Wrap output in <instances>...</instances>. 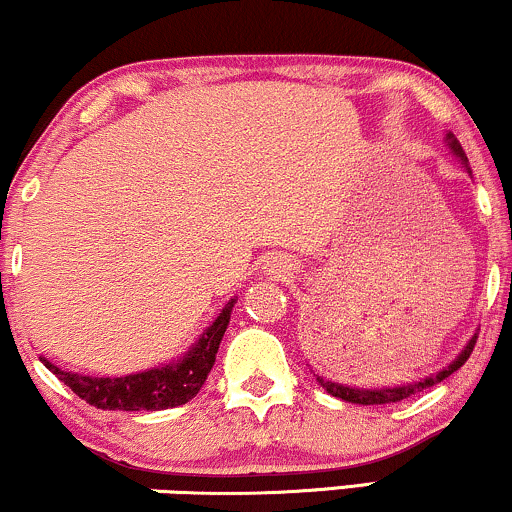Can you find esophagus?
<instances>
[{
  "mask_svg": "<svg viewBox=\"0 0 512 512\" xmlns=\"http://www.w3.org/2000/svg\"><path fill=\"white\" fill-rule=\"evenodd\" d=\"M294 270H297L294 268V261L287 256H275L268 261V273L273 275V278H290Z\"/></svg>",
  "mask_w": 512,
  "mask_h": 512,
  "instance_id": "1",
  "label": "esophagus"
}]
</instances>
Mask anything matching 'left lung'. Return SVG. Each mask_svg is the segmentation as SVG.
Here are the masks:
<instances>
[{
	"label": "left lung",
	"mask_w": 512,
	"mask_h": 512,
	"mask_svg": "<svg viewBox=\"0 0 512 512\" xmlns=\"http://www.w3.org/2000/svg\"><path fill=\"white\" fill-rule=\"evenodd\" d=\"M446 143L450 148V153L455 155V158L462 160V165H465V170L472 174L470 165H467V158H465V150H462V146L458 143V138H455L453 134H446ZM474 342H477V333L472 335L470 342H467L465 347H462V352L458 354V357L453 359L448 366H443L441 371H436V374L426 376V378H419V381L414 383H405V386H381V388H354V386H345V383H335V381H328V378L323 376H316V381L321 383L323 390L326 393L333 395V398H340L345 402H352V405H388V402H400L405 398H410V395H417L422 393V390L436 386V383H441L443 378H448L450 374H455V371L460 369L462 364L470 359V354L474 350Z\"/></svg>",
	"instance_id": "obj_1"
}]
</instances>
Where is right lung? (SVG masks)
<instances>
[{
  "mask_svg": "<svg viewBox=\"0 0 512 512\" xmlns=\"http://www.w3.org/2000/svg\"><path fill=\"white\" fill-rule=\"evenodd\" d=\"M237 299H230L210 326L198 335V340L179 359L170 364L153 366L126 376H86L64 371L54 366L50 359L40 357V362L52 371L64 386H69L81 400L98 410H122V412H158L167 407H179L196 398L215 364L220 340L230 326L232 306Z\"/></svg>",
  "mask_w": 512,
  "mask_h": 512,
  "instance_id": "obj_1",
  "label": "right lung"
}]
</instances>
